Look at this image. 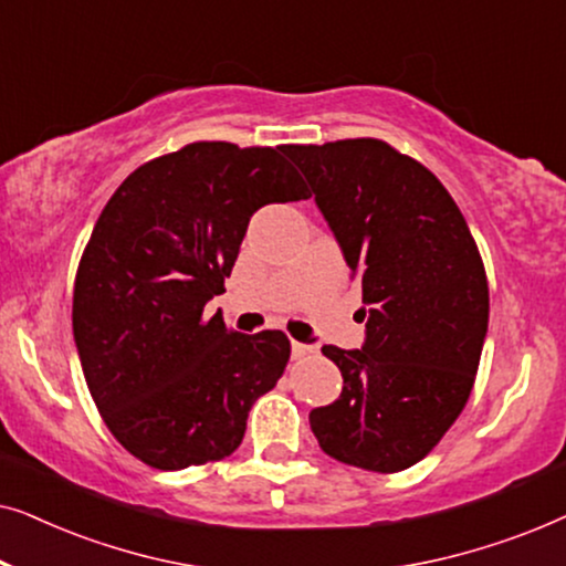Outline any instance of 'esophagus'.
<instances>
[{
    "label": "esophagus",
    "instance_id": "esophagus-1",
    "mask_svg": "<svg viewBox=\"0 0 566 566\" xmlns=\"http://www.w3.org/2000/svg\"><path fill=\"white\" fill-rule=\"evenodd\" d=\"M291 353H293V358H304V355H312L314 353V345L291 343Z\"/></svg>",
    "mask_w": 566,
    "mask_h": 566
}]
</instances>
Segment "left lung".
<instances>
[{
  "instance_id": "8db88e82",
  "label": "left lung",
  "mask_w": 566,
  "mask_h": 566,
  "mask_svg": "<svg viewBox=\"0 0 566 566\" xmlns=\"http://www.w3.org/2000/svg\"><path fill=\"white\" fill-rule=\"evenodd\" d=\"M360 275V350L324 345L343 394L308 415L332 459L401 471L424 459L474 386L490 289L469 223L436 175L378 138L283 146Z\"/></svg>"
}]
</instances>
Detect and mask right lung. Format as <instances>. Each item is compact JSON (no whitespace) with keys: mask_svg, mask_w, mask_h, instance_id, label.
I'll return each instance as SVG.
<instances>
[{"mask_svg":"<svg viewBox=\"0 0 566 566\" xmlns=\"http://www.w3.org/2000/svg\"><path fill=\"white\" fill-rule=\"evenodd\" d=\"M283 146L196 142L130 172L92 229L74 281V343L115 440L161 471L234 453L283 376L281 329L229 332L203 308L254 211L306 200Z\"/></svg>","mask_w":566,"mask_h":566,"instance_id":"add662e5","label":"right lung"}]
</instances>
